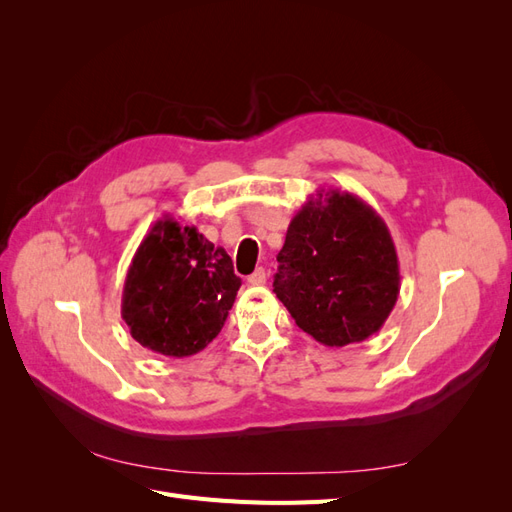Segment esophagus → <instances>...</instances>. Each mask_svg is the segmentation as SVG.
<instances>
[{
    "instance_id": "obj_1",
    "label": "esophagus",
    "mask_w": 512,
    "mask_h": 512,
    "mask_svg": "<svg viewBox=\"0 0 512 512\" xmlns=\"http://www.w3.org/2000/svg\"><path fill=\"white\" fill-rule=\"evenodd\" d=\"M247 282H250L252 286H262L267 282V271L262 269V267H258L250 277H247Z\"/></svg>"
}]
</instances>
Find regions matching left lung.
Wrapping results in <instances>:
<instances>
[{"label":"left lung","mask_w":512,"mask_h":512,"mask_svg":"<svg viewBox=\"0 0 512 512\" xmlns=\"http://www.w3.org/2000/svg\"><path fill=\"white\" fill-rule=\"evenodd\" d=\"M277 294L297 327L329 348L382 329L399 297V260L389 226L363 198L318 190L290 220Z\"/></svg>","instance_id":"obj_1"}]
</instances>
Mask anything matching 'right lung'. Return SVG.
Here are the masks:
<instances>
[{
	"instance_id": "1",
	"label": "right lung",
	"mask_w": 512,
	"mask_h": 512,
	"mask_svg": "<svg viewBox=\"0 0 512 512\" xmlns=\"http://www.w3.org/2000/svg\"><path fill=\"white\" fill-rule=\"evenodd\" d=\"M239 286L224 247L164 215L130 262L121 316L138 344L183 359L218 337Z\"/></svg>"
}]
</instances>
